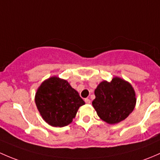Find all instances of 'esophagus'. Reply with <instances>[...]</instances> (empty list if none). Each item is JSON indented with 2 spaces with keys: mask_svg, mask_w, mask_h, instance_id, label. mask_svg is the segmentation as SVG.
<instances>
[{
  "mask_svg": "<svg viewBox=\"0 0 160 160\" xmlns=\"http://www.w3.org/2000/svg\"><path fill=\"white\" fill-rule=\"evenodd\" d=\"M85 102L87 103V104H90V103H91V100H90L89 98H85Z\"/></svg>",
  "mask_w": 160,
  "mask_h": 160,
  "instance_id": "34e87169",
  "label": "esophagus"
}]
</instances>
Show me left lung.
Instances as JSON below:
<instances>
[{
  "label": "left lung",
  "instance_id": "obj_1",
  "mask_svg": "<svg viewBox=\"0 0 160 160\" xmlns=\"http://www.w3.org/2000/svg\"><path fill=\"white\" fill-rule=\"evenodd\" d=\"M95 95L92 105L98 116L109 124L127 118L136 105V94L132 85L118 77L110 82H101L95 90Z\"/></svg>",
  "mask_w": 160,
  "mask_h": 160
}]
</instances>
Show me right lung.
Returning <instances> with one entry per match:
<instances>
[{"label":"right lung","mask_w":160,"mask_h":160,"mask_svg":"<svg viewBox=\"0 0 160 160\" xmlns=\"http://www.w3.org/2000/svg\"><path fill=\"white\" fill-rule=\"evenodd\" d=\"M35 103L46 122L55 127H63L72 122L85 102L67 81L52 77L38 88Z\"/></svg>","instance_id":"right-lung-1"}]
</instances>
